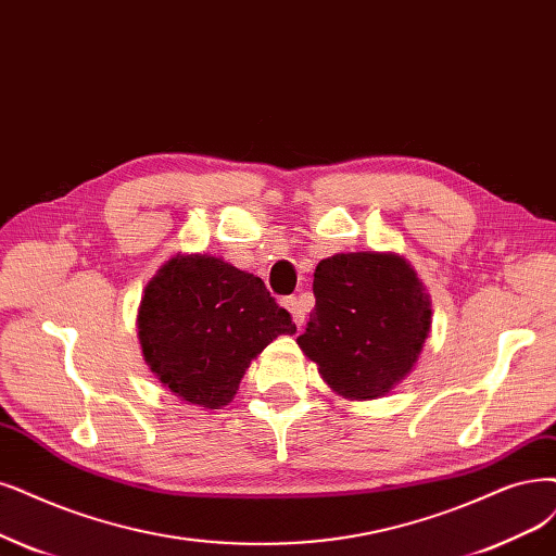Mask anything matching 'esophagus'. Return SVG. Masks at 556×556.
<instances>
[{"mask_svg":"<svg viewBox=\"0 0 556 556\" xmlns=\"http://www.w3.org/2000/svg\"><path fill=\"white\" fill-rule=\"evenodd\" d=\"M283 306L291 312L295 325L302 327L304 320H306V306L302 304V300H298V298H286V300H283Z\"/></svg>","mask_w":556,"mask_h":556,"instance_id":"esophagus-1","label":"esophagus"}]
</instances>
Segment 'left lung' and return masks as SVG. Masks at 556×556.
I'll list each match as a JSON object with an SVG mask.
<instances>
[{
	"mask_svg": "<svg viewBox=\"0 0 556 556\" xmlns=\"http://www.w3.org/2000/svg\"><path fill=\"white\" fill-rule=\"evenodd\" d=\"M316 306L298 345L345 401H374L409 376L433 309L415 267L396 252H348L314 273Z\"/></svg>",
	"mask_w": 556,
	"mask_h": 556,
	"instance_id": "left-lung-1",
	"label": "left lung"
}]
</instances>
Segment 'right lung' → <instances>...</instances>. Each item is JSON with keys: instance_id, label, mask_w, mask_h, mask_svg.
Wrapping results in <instances>:
<instances>
[{"instance_id": "obj_1", "label": "right lung", "mask_w": 556, "mask_h": 556, "mask_svg": "<svg viewBox=\"0 0 556 556\" xmlns=\"http://www.w3.org/2000/svg\"><path fill=\"white\" fill-rule=\"evenodd\" d=\"M141 355L157 382L203 409L229 405L252 359L291 314L265 283L213 254H176L143 289L137 312Z\"/></svg>"}]
</instances>
